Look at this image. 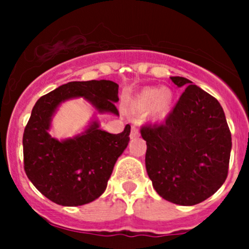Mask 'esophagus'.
<instances>
[{"instance_id":"1","label":"esophagus","mask_w":249,"mask_h":249,"mask_svg":"<svg viewBox=\"0 0 249 249\" xmlns=\"http://www.w3.org/2000/svg\"><path fill=\"white\" fill-rule=\"evenodd\" d=\"M138 136H139L138 127H137L136 125H132V127H131V132H130V138L134 139V138H137Z\"/></svg>"}]
</instances>
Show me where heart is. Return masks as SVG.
I'll return each instance as SVG.
<instances>
[{"instance_id":"heart-1","label":"heart","mask_w":249,"mask_h":249,"mask_svg":"<svg viewBox=\"0 0 249 249\" xmlns=\"http://www.w3.org/2000/svg\"><path fill=\"white\" fill-rule=\"evenodd\" d=\"M174 92L170 88L148 87L134 96L131 107L137 112L147 110L148 119L152 122L164 121L172 111Z\"/></svg>"}]
</instances>
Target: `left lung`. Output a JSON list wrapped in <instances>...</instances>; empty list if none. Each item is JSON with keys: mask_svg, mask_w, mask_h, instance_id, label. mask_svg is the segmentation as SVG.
Wrapping results in <instances>:
<instances>
[{"mask_svg": "<svg viewBox=\"0 0 249 249\" xmlns=\"http://www.w3.org/2000/svg\"><path fill=\"white\" fill-rule=\"evenodd\" d=\"M186 88L164 124L146 125L145 165L157 193L167 201L193 206L213 196L227 178L232 137L220 103L185 77Z\"/></svg>", "mask_w": 249, "mask_h": 249, "instance_id": "1", "label": "left lung"}]
</instances>
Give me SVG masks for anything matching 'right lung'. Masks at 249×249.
Masks as SVG:
<instances>
[{
    "instance_id": "add662e5",
    "label": "right lung",
    "mask_w": 249,
    "mask_h": 249,
    "mask_svg": "<svg viewBox=\"0 0 249 249\" xmlns=\"http://www.w3.org/2000/svg\"><path fill=\"white\" fill-rule=\"evenodd\" d=\"M75 98L85 99L98 113L119 116L115 105L119 101L117 83L69 82L36 102L23 134L28 178L43 196L62 206H81L99 198L130 141V125L112 134L99 128L96 117L72 138L51 137V122L58 107Z\"/></svg>"
}]
</instances>
